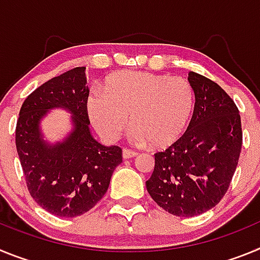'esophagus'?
Segmentation results:
<instances>
[{"instance_id":"34e87169","label":"esophagus","mask_w":260,"mask_h":260,"mask_svg":"<svg viewBox=\"0 0 260 260\" xmlns=\"http://www.w3.org/2000/svg\"><path fill=\"white\" fill-rule=\"evenodd\" d=\"M137 155H138V153L135 152V151L127 150V148H123V151H122L123 158H132V157H135Z\"/></svg>"}]
</instances>
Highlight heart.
I'll return each mask as SVG.
<instances>
[{"label": "heart", "instance_id": "obj_1", "mask_svg": "<svg viewBox=\"0 0 260 260\" xmlns=\"http://www.w3.org/2000/svg\"><path fill=\"white\" fill-rule=\"evenodd\" d=\"M194 108V91L183 78L147 71H119L110 75L104 91L92 89L87 113L105 139H114L127 126L130 139L165 147L181 137Z\"/></svg>", "mask_w": 260, "mask_h": 260}]
</instances>
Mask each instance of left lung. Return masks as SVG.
Listing matches in <instances>:
<instances>
[{"label":"left lung","mask_w":260,"mask_h":260,"mask_svg":"<svg viewBox=\"0 0 260 260\" xmlns=\"http://www.w3.org/2000/svg\"><path fill=\"white\" fill-rule=\"evenodd\" d=\"M194 113L185 134L155 153L147 191L172 215L191 217L219 203L231 185L242 147L237 105L213 80L189 73Z\"/></svg>","instance_id":"8db88e82"}]
</instances>
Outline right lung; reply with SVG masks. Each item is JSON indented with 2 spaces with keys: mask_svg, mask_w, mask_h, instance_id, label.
Listing matches in <instances>:
<instances>
[{
  "mask_svg": "<svg viewBox=\"0 0 260 260\" xmlns=\"http://www.w3.org/2000/svg\"><path fill=\"white\" fill-rule=\"evenodd\" d=\"M86 68H75L41 84L23 103L15 144L31 197L58 217H75L104 197L122 162L118 146L100 144L89 132ZM70 111L73 130L62 142L44 141L41 119L50 109Z\"/></svg>",
  "mask_w": 260,
  "mask_h": 260,
  "instance_id": "obj_1",
  "label": "right lung"
}]
</instances>
